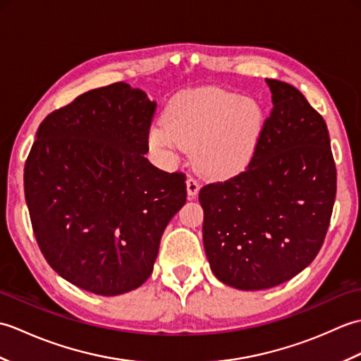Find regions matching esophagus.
<instances>
[{
    "label": "esophagus",
    "instance_id": "34e87169",
    "mask_svg": "<svg viewBox=\"0 0 361 361\" xmlns=\"http://www.w3.org/2000/svg\"><path fill=\"white\" fill-rule=\"evenodd\" d=\"M186 188H188V195L190 198H194L198 194V190H200V185H198V181L192 178V176H189L186 180Z\"/></svg>",
    "mask_w": 361,
    "mask_h": 361
}]
</instances>
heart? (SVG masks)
<instances>
[{
	"mask_svg": "<svg viewBox=\"0 0 361 361\" xmlns=\"http://www.w3.org/2000/svg\"><path fill=\"white\" fill-rule=\"evenodd\" d=\"M163 124L150 130L153 147L194 149L195 163L204 173L228 176L255 157L265 113L256 99L203 87L176 94L166 106Z\"/></svg>",
	"mask_w": 361,
	"mask_h": 361,
	"instance_id": "obj_1",
	"label": "heart"
}]
</instances>
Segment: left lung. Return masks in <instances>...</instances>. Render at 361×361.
Listing matches in <instances>:
<instances>
[{"label":"left lung","instance_id":"1","mask_svg":"<svg viewBox=\"0 0 361 361\" xmlns=\"http://www.w3.org/2000/svg\"><path fill=\"white\" fill-rule=\"evenodd\" d=\"M273 109L243 172L200 189L203 243L216 278L265 290L293 278L323 247L336 169L323 116L295 87L267 79Z\"/></svg>","mask_w":361,"mask_h":361}]
</instances>
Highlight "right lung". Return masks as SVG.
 Masks as SVG:
<instances>
[{
	"instance_id": "add662e5",
	"label": "right lung",
	"mask_w": 361,
	"mask_h": 361,
	"mask_svg": "<svg viewBox=\"0 0 361 361\" xmlns=\"http://www.w3.org/2000/svg\"><path fill=\"white\" fill-rule=\"evenodd\" d=\"M157 102L118 82L52 111L25 164V197L52 270L94 295L149 279L169 221L186 203V176L144 155Z\"/></svg>"
}]
</instances>
